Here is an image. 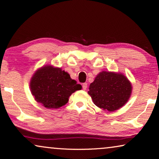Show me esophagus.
Returning <instances> with one entry per match:
<instances>
[{"label": "esophagus", "mask_w": 159, "mask_h": 159, "mask_svg": "<svg viewBox=\"0 0 159 159\" xmlns=\"http://www.w3.org/2000/svg\"><path fill=\"white\" fill-rule=\"evenodd\" d=\"M87 83H83V89L84 90H85V89H87Z\"/></svg>", "instance_id": "34e87169"}]
</instances>
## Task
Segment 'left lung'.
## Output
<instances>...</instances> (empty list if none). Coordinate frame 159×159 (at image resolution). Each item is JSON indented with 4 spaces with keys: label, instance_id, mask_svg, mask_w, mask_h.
<instances>
[{
    "label": "left lung",
    "instance_id": "1",
    "mask_svg": "<svg viewBox=\"0 0 159 159\" xmlns=\"http://www.w3.org/2000/svg\"><path fill=\"white\" fill-rule=\"evenodd\" d=\"M89 89L94 104L104 111H114L128 102L132 85L122 74L102 71L90 84Z\"/></svg>",
    "mask_w": 159,
    "mask_h": 159
}]
</instances>
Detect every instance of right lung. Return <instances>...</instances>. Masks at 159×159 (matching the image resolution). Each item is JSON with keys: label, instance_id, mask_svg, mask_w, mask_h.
Instances as JSON below:
<instances>
[{"label": "right lung", "instance_id": "1", "mask_svg": "<svg viewBox=\"0 0 159 159\" xmlns=\"http://www.w3.org/2000/svg\"><path fill=\"white\" fill-rule=\"evenodd\" d=\"M30 89L37 102L47 109H58L67 103L69 97L82 89L60 67L45 66L33 74Z\"/></svg>", "mask_w": 159, "mask_h": 159}]
</instances>
